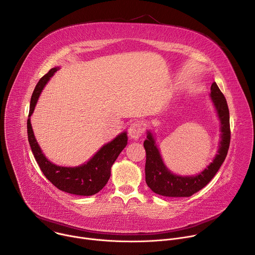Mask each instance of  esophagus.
<instances>
[{"mask_svg":"<svg viewBox=\"0 0 255 255\" xmlns=\"http://www.w3.org/2000/svg\"><path fill=\"white\" fill-rule=\"evenodd\" d=\"M128 133H129V136L132 138V139H139L142 134H143V125L142 123L140 122H134L130 125L129 129H128Z\"/></svg>","mask_w":255,"mask_h":255,"instance_id":"34e87169","label":"esophagus"}]
</instances>
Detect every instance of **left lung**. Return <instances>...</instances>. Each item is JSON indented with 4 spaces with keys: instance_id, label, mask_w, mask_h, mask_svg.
I'll use <instances>...</instances> for the list:
<instances>
[{
    "instance_id": "left-lung-1",
    "label": "left lung",
    "mask_w": 255,
    "mask_h": 255,
    "mask_svg": "<svg viewBox=\"0 0 255 255\" xmlns=\"http://www.w3.org/2000/svg\"><path fill=\"white\" fill-rule=\"evenodd\" d=\"M211 99L221 122V141L213 162L198 175L180 176L171 173L164 165L151 132H147L143 145L146 151L145 180L147 186L160 196L191 197L206 187L224 162L230 145V116L227 101L216 83L211 86Z\"/></svg>"
}]
</instances>
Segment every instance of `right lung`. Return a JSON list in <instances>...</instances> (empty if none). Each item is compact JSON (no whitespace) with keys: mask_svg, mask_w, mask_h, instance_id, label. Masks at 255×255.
<instances>
[{"mask_svg":"<svg viewBox=\"0 0 255 255\" xmlns=\"http://www.w3.org/2000/svg\"><path fill=\"white\" fill-rule=\"evenodd\" d=\"M57 69V67L51 68L45 76L39 80L34 89L30 101V110L27 120L28 141L41 171L53 186L68 194L92 196L99 193L108 183L111 175V166L127 145V133H121L114 140L104 145L87 163L81 166L64 167L50 162L42 153L37 141L35 139L30 123V116L34 111L36 103H37L44 86Z\"/></svg>","mask_w":255,"mask_h":255,"instance_id":"add662e5","label":"right lung"}]
</instances>
